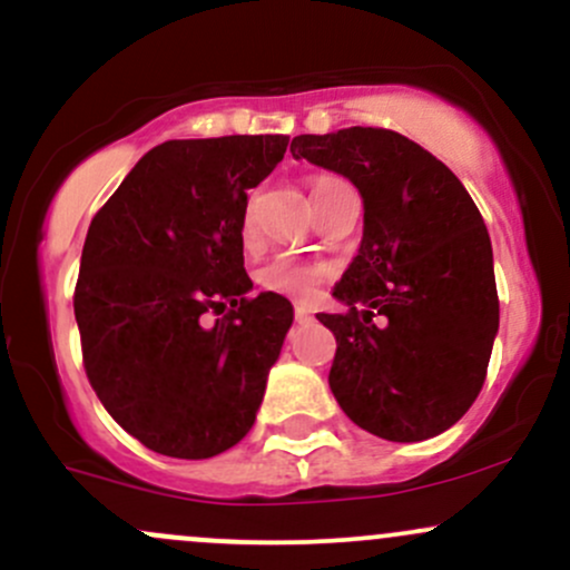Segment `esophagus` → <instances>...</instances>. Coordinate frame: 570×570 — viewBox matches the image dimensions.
Instances as JSON below:
<instances>
[{"label":"esophagus","mask_w":570,"mask_h":570,"mask_svg":"<svg viewBox=\"0 0 570 570\" xmlns=\"http://www.w3.org/2000/svg\"><path fill=\"white\" fill-rule=\"evenodd\" d=\"M293 317H296V323H312L315 320V315H312V309H306V306L298 304L296 309H293Z\"/></svg>","instance_id":"obj_1"}]
</instances>
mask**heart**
<instances>
[{"instance_id": "obj_1", "label": "heart", "mask_w": 570, "mask_h": 570, "mask_svg": "<svg viewBox=\"0 0 570 570\" xmlns=\"http://www.w3.org/2000/svg\"><path fill=\"white\" fill-rule=\"evenodd\" d=\"M320 180H325V177H317V180L312 183V190L317 188ZM239 234L245 245H250L255 239V204L253 202H247L245 209H242ZM255 279H258V285L268 293L296 298V302H309V298H315L320 283L325 279V268L317 264H309V261L296 258V255H274L272 261H266V264L258 268Z\"/></svg>"}]
</instances>
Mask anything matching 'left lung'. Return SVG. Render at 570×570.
Returning a JSON list of instances; mask_svg holds the SVG:
<instances>
[{
  "label": "left lung",
  "instance_id": "8db88e82",
  "mask_svg": "<svg viewBox=\"0 0 570 570\" xmlns=\"http://www.w3.org/2000/svg\"><path fill=\"white\" fill-rule=\"evenodd\" d=\"M296 158L363 196V242L334 287L328 385L355 425L423 441L455 425L488 376L498 334L490 234L463 183L404 134L353 126L293 137Z\"/></svg>",
  "mask_w": 570,
  "mask_h": 570
}]
</instances>
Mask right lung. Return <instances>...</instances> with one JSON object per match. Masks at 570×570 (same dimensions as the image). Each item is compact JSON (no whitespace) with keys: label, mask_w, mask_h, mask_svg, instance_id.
<instances>
[{"label":"right lung","mask_w":570,"mask_h":570,"mask_svg":"<svg viewBox=\"0 0 570 570\" xmlns=\"http://www.w3.org/2000/svg\"><path fill=\"white\" fill-rule=\"evenodd\" d=\"M291 137L169 139L94 215L75 285L82 366L112 420L158 455L247 436L293 306L250 298L242 209Z\"/></svg>","instance_id":"add662e5"}]
</instances>
